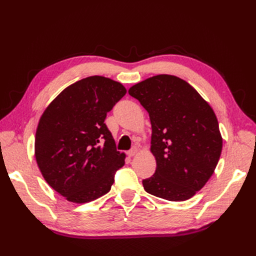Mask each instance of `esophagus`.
I'll list each match as a JSON object with an SVG mask.
<instances>
[{
    "mask_svg": "<svg viewBox=\"0 0 256 256\" xmlns=\"http://www.w3.org/2000/svg\"><path fill=\"white\" fill-rule=\"evenodd\" d=\"M136 152H138V148H136V147H132V148H131V150L128 152V156H129V157H134V156H136Z\"/></svg>",
    "mask_w": 256,
    "mask_h": 256,
    "instance_id": "1",
    "label": "esophagus"
}]
</instances>
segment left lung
Segmentation results:
<instances>
[{"label": "left lung", "mask_w": 256, "mask_h": 256, "mask_svg": "<svg viewBox=\"0 0 256 256\" xmlns=\"http://www.w3.org/2000/svg\"><path fill=\"white\" fill-rule=\"evenodd\" d=\"M129 95L148 112L156 172L146 192L173 202L189 200L214 172L222 150L216 116L189 83L158 74L134 85Z\"/></svg>", "instance_id": "1"}]
</instances>
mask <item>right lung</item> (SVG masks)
Listing matches in <instances>:
<instances>
[{
	"instance_id": "add662e5",
	"label": "right lung",
	"mask_w": 256,
	"mask_h": 256,
	"mask_svg": "<svg viewBox=\"0 0 256 256\" xmlns=\"http://www.w3.org/2000/svg\"><path fill=\"white\" fill-rule=\"evenodd\" d=\"M126 92L120 82L88 76L66 88L42 115L37 164L50 187L69 202L88 203L106 194L125 164L104 120Z\"/></svg>"
}]
</instances>
